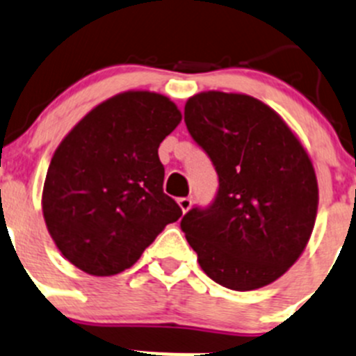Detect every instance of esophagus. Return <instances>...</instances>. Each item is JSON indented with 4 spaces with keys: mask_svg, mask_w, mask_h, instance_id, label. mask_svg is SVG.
<instances>
[{
    "mask_svg": "<svg viewBox=\"0 0 356 356\" xmlns=\"http://www.w3.org/2000/svg\"><path fill=\"white\" fill-rule=\"evenodd\" d=\"M178 206L181 208V211L187 213L188 209L192 208V199L191 197H180V199H178Z\"/></svg>",
    "mask_w": 356,
    "mask_h": 356,
    "instance_id": "1",
    "label": "esophagus"
}]
</instances>
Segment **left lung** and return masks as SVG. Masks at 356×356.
<instances>
[{"label": "left lung", "mask_w": 356, "mask_h": 356, "mask_svg": "<svg viewBox=\"0 0 356 356\" xmlns=\"http://www.w3.org/2000/svg\"><path fill=\"white\" fill-rule=\"evenodd\" d=\"M185 124L218 172L211 206L181 218L199 266L238 292L276 282L302 255L316 220L318 181L306 148L273 108L246 94H195Z\"/></svg>", "instance_id": "obj_1"}]
</instances>
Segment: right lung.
Wrapping results in <instances>:
<instances>
[{"instance_id":"add662e5","label":"right lung","mask_w":356,"mask_h":356,"mask_svg":"<svg viewBox=\"0 0 356 356\" xmlns=\"http://www.w3.org/2000/svg\"><path fill=\"white\" fill-rule=\"evenodd\" d=\"M169 97L127 90L103 101L64 136L47 171L42 208L54 243L92 276L129 269L181 216L164 194L159 145L180 124Z\"/></svg>"}]
</instances>
